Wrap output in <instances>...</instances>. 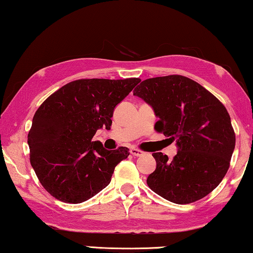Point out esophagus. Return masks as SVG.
<instances>
[{
    "mask_svg": "<svg viewBox=\"0 0 253 253\" xmlns=\"http://www.w3.org/2000/svg\"><path fill=\"white\" fill-rule=\"evenodd\" d=\"M130 154H131L132 156L139 157V156H143V155H144V152L139 151V149H137V148H131V149H130Z\"/></svg>",
    "mask_w": 253,
    "mask_h": 253,
    "instance_id": "34e87169",
    "label": "esophagus"
}]
</instances>
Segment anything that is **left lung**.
<instances>
[{
	"instance_id": "1",
	"label": "left lung",
	"mask_w": 253,
	"mask_h": 253,
	"mask_svg": "<svg viewBox=\"0 0 253 253\" xmlns=\"http://www.w3.org/2000/svg\"><path fill=\"white\" fill-rule=\"evenodd\" d=\"M134 96L152 106L158 117L155 129L177 146L173 160L153 153L156 169L147 177L149 188L176 204L211 193L228 172L235 146L223 104L196 81L179 75L144 80Z\"/></svg>"
}]
</instances>
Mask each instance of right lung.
<instances>
[{
    "mask_svg": "<svg viewBox=\"0 0 253 253\" xmlns=\"http://www.w3.org/2000/svg\"><path fill=\"white\" fill-rule=\"evenodd\" d=\"M138 83V78L75 80L38 108L28 135L30 162L53 198L83 203L110 183L129 149L108 151L92 137L102 127L110 129L115 107Z\"/></svg>",
    "mask_w": 253,
    "mask_h": 253,
    "instance_id": "right-lung-1",
    "label": "right lung"
}]
</instances>
